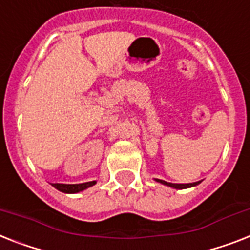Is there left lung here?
<instances>
[{
	"mask_svg": "<svg viewBox=\"0 0 250 250\" xmlns=\"http://www.w3.org/2000/svg\"><path fill=\"white\" fill-rule=\"evenodd\" d=\"M155 181L159 182L162 185H166V186H169L172 188H176V190H182V188H194L196 185H199L202 181H198V182H192V184H172V182H167V181H163V180H158L155 178Z\"/></svg>",
	"mask_w": 250,
	"mask_h": 250,
	"instance_id": "1",
	"label": "left lung"
}]
</instances>
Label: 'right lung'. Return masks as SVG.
<instances>
[{"label": "right lung", "instance_id": "add662e5", "mask_svg": "<svg viewBox=\"0 0 250 250\" xmlns=\"http://www.w3.org/2000/svg\"><path fill=\"white\" fill-rule=\"evenodd\" d=\"M96 184L95 181L83 182V184H52L55 188H58L59 191L65 192V194H77L79 191H83L86 188H91Z\"/></svg>", "mask_w": 250, "mask_h": 250}]
</instances>
